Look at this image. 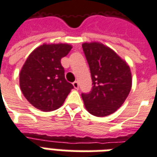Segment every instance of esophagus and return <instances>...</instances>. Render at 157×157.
<instances>
[{
	"label": "esophagus",
	"instance_id": "obj_1",
	"mask_svg": "<svg viewBox=\"0 0 157 157\" xmlns=\"http://www.w3.org/2000/svg\"><path fill=\"white\" fill-rule=\"evenodd\" d=\"M73 86L75 89H78L79 88V83L78 82H73Z\"/></svg>",
	"mask_w": 157,
	"mask_h": 157
}]
</instances>
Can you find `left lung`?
<instances>
[{"label":"left lung","instance_id":"1","mask_svg":"<svg viewBox=\"0 0 157 157\" xmlns=\"http://www.w3.org/2000/svg\"><path fill=\"white\" fill-rule=\"evenodd\" d=\"M92 80V89L82 93L85 108L91 114L105 117L116 112L131 90V71L114 50L99 42L82 44Z\"/></svg>","mask_w":157,"mask_h":157}]
</instances>
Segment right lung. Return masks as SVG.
Instances as JSON below:
<instances>
[{
	"label": "right lung",
	"mask_w": 157,
	"mask_h": 157,
	"mask_svg": "<svg viewBox=\"0 0 157 157\" xmlns=\"http://www.w3.org/2000/svg\"><path fill=\"white\" fill-rule=\"evenodd\" d=\"M71 48L69 44H43L27 58L19 73V85L34 108L44 112L58 109L73 89L60 63Z\"/></svg>",
	"instance_id": "right-lung-1"
}]
</instances>
